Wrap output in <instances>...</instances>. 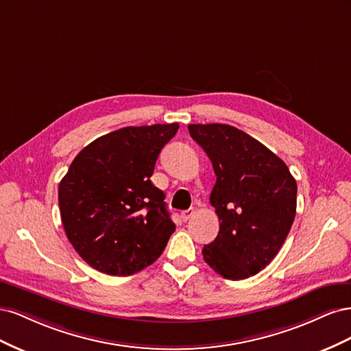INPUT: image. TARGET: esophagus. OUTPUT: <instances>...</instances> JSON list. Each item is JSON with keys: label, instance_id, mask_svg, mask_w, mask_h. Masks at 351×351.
Returning a JSON list of instances; mask_svg holds the SVG:
<instances>
[{"label": "esophagus", "instance_id": "esophagus-1", "mask_svg": "<svg viewBox=\"0 0 351 351\" xmlns=\"http://www.w3.org/2000/svg\"><path fill=\"white\" fill-rule=\"evenodd\" d=\"M195 214L193 209H187V210H183L182 214H180V217H182V219L186 222L187 219H190V217H192Z\"/></svg>", "mask_w": 351, "mask_h": 351}]
</instances>
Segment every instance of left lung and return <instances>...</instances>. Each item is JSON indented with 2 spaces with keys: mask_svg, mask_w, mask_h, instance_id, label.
I'll use <instances>...</instances> for the list:
<instances>
[{
  "mask_svg": "<svg viewBox=\"0 0 351 351\" xmlns=\"http://www.w3.org/2000/svg\"><path fill=\"white\" fill-rule=\"evenodd\" d=\"M189 133L217 176L209 199L219 231L202 254L221 277L249 278L271 263L289 236L295 217V180L281 158L236 127L189 124Z\"/></svg>",
  "mask_w": 351,
  "mask_h": 351,
  "instance_id": "left-lung-1",
  "label": "left lung"
}]
</instances>
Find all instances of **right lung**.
<instances>
[{"label":"right lung","mask_w":351,"mask_h":351,"mask_svg":"<svg viewBox=\"0 0 351 351\" xmlns=\"http://www.w3.org/2000/svg\"><path fill=\"white\" fill-rule=\"evenodd\" d=\"M177 130L178 123L123 127L73 159L58 186L60 214L69 241L92 268L127 277L161 256L176 224L151 177Z\"/></svg>","instance_id":"add662e5"}]
</instances>
